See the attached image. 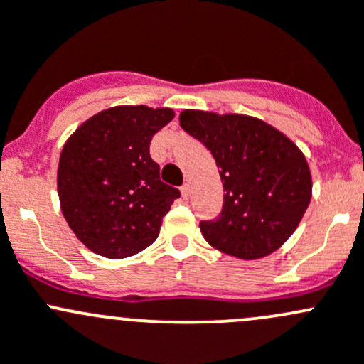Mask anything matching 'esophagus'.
<instances>
[{"label":"esophagus","instance_id":"obj_1","mask_svg":"<svg viewBox=\"0 0 364 364\" xmlns=\"http://www.w3.org/2000/svg\"><path fill=\"white\" fill-rule=\"evenodd\" d=\"M181 193H182V196L186 198H189V194H191V189H189V183H183V186L181 187Z\"/></svg>","mask_w":364,"mask_h":364}]
</instances>
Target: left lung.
<instances>
[{
    "label": "left lung",
    "instance_id": "obj_1",
    "mask_svg": "<svg viewBox=\"0 0 364 364\" xmlns=\"http://www.w3.org/2000/svg\"><path fill=\"white\" fill-rule=\"evenodd\" d=\"M181 126L212 152L224 187L219 215L201 220L212 247L238 259H259L298 228L312 196L305 156L256 117L183 110Z\"/></svg>",
    "mask_w": 364,
    "mask_h": 364
}]
</instances>
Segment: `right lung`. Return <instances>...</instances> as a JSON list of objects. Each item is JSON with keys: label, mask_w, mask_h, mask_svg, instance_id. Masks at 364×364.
<instances>
[{"label": "right lung", "mask_w": 364, "mask_h": 364, "mask_svg": "<svg viewBox=\"0 0 364 364\" xmlns=\"http://www.w3.org/2000/svg\"><path fill=\"white\" fill-rule=\"evenodd\" d=\"M171 108L114 107L92 115L63 147L58 193L63 215L92 252L122 259L147 249L181 191L159 178L152 136Z\"/></svg>", "instance_id": "right-lung-1"}]
</instances>
